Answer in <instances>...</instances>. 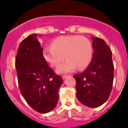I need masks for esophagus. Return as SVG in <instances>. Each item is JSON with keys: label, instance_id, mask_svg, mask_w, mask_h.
Segmentation results:
<instances>
[{"label": "esophagus", "instance_id": "1", "mask_svg": "<svg viewBox=\"0 0 128 128\" xmlns=\"http://www.w3.org/2000/svg\"><path fill=\"white\" fill-rule=\"evenodd\" d=\"M68 76H70L69 75H63V76H62V79H63V80H64V79L66 78H67V77H68Z\"/></svg>", "mask_w": 128, "mask_h": 128}]
</instances>
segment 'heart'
<instances>
[{
    "label": "heart",
    "mask_w": 128,
    "mask_h": 128,
    "mask_svg": "<svg viewBox=\"0 0 128 128\" xmlns=\"http://www.w3.org/2000/svg\"><path fill=\"white\" fill-rule=\"evenodd\" d=\"M45 60L52 67H57L64 58L66 60L59 66L57 72L68 73L78 68H85L93 57L91 41L80 35H67L58 37L52 42V46H45L42 51Z\"/></svg>",
    "instance_id": "b5f03b06"
}]
</instances>
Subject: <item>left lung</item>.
Wrapping results in <instances>:
<instances>
[{
	"label": "left lung",
	"mask_w": 128,
	"mask_h": 128,
	"mask_svg": "<svg viewBox=\"0 0 128 128\" xmlns=\"http://www.w3.org/2000/svg\"><path fill=\"white\" fill-rule=\"evenodd\" d=\"M94 50L92 60L82 73L74 75L76 96L83 104L100 106L108 100L112 88L114 64L110 48L102 39L92 37Z\"/></svg>",
	"instance_id": "1"
}]
</instances>
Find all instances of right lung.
I'll use <instances>...</instances> for the list:
<instances>
[{"mask_svg": "<svg viewBox=\"0 0 128 128\" xmlns=\"http://www.w3.org/2000/svg\"><path fill=\"white\" fill-rule=\"evenodd\" d=\"M42 50L37 34L29 35L20 42L15 66L23 97L34 110L44 114L56 106L63 80L48 66Z\"/></svg>", "mask_w": 128, "mask_h": 128, "instance_id": "1", "label": "right lung"}]
</instances>
